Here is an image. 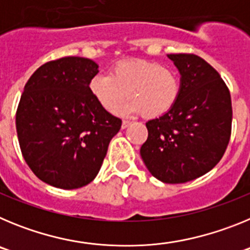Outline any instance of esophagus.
<instances>
[{"label":"esophagus","instance_id":"1","mask_svg":"<svg viewBox=\"0 0 250 250\" xmlns=\"http://www.w3.org/2000/svg\"><path fill=\"white\" fill-rule=\"evenodd\" d=\"M130 124H131V121L123 120V125H121V127H123V129H126L127 126H130Z\"/></svg>","mask_w":250,"mask_h":250}]
</instances>
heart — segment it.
<instances>
[{
    "instance_id": "1",
    "label": "heart",
    "mask_w": 250,
    "mask_h": 250,
    "mask_svg": "<svg viewBox=\"0 0 250 250\" xmlns=\"http://www.w3.org/2000/svg\"><path fill=\"white\" fill-rule=\"evenodd\" d=\"M90 92L106 111L118 109L127 98L124 112L156 118L169 111L180 94V79L174 70L156 61L124 59L90 80Z\"/></svg>"
}]
</instances>
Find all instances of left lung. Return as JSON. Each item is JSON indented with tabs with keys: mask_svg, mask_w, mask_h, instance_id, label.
I'll return each mask as SVG.
<instances>
[{
	"mask_svg": "<svg viewBox=\"0 0 250 250\" xmlns=\"http://www.w3.org/2000/svg\"><path fill=\"white\" fill-rule=\"evenodd\" d=\"M180 94L163 116L146 123L140 155L160 182L182 184L210 171L224 155L231 134L228 86L213 66L193 54H170Z\"/></svg>",
	"mask_w": 250,
	"mask_h": 250,
	"instance_id": "left-lung-1",
	"label": "left lung"
}]
</instances>
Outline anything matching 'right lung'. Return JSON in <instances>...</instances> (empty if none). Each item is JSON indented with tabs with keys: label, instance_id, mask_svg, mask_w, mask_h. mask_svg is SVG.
I'll list each match as a JSON object with an SVG mask.
<instances>
[{
	"label": "right lung",
	"instance_id": "obj_1",
	"mask_svg": "<svg viewBox=\"0 0 250 250\" xmlns=\"http://www.w3.org/2000/svg\"><path fill=\"white\" fill-rule=\"evenodd\" d=\"M98 63L68 56L40 66L20 99L16 130L23 159L52 187L77 189L98 175L121 120L95 100Z\"/></svg>",
	"mask_w": 250,
	"mask_h": 250
}]
</instances>
